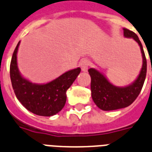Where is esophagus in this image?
Listing matches in <instances>:
<instances>
[{"label":"esophagus","mask_w":152,"mask_h":152,"mask_svg":"<svg viewBox=\"0 0 152 152\" xmlns=\"http://www.w3.org/2000/svg\"><path fill=\"white\" fill-rule=\"evenodd\" d=\"M90 65V62L88 60V59H86V58H83V59H82L80 62V68H81V69H82L83 72H86V71H87Z\"/></svg>","instance_id":"34e87169"}]
</instances>
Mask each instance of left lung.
I'll return each mask as SVG.
<instances>
[{
  "instance_id": "left-lung-1",
  "label": "left lung",
  "mask_w": 152,
  "mask_h": 152,
  "mask_svg": "<svg viewBox=\"0 0 152 152\" xmlns=\"http://www.w3.org/2000/svg\"><path fill=\"white\" fill-rule=\"evenodd\" d=\"M124 35L127 38H133L140 45L143 66L138 77L133 84L126 87H117L110 83L105 76L94 69L88 70L91 77V95L96 105L103 110H113L127 107L138 96L145 83L147 72V60L145 52L137 35L134 31L124 28Z\"/></svg>"
}]
</instances>
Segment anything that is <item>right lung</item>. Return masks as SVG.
<instances>
[{
  "label": "right lung",
  "mask_w": 152,
  "mask_h": 152,
  "mask_svg": "<svg viewBox=\"0 0 152 152\" xmlns=\"http://www.w3.org/2000/svg\"><path fill=\"white\" fill-rule=\"evenodd\" d=\"M20 42L14 51L10 65V76L16 97L28 110L36 115L50 117L63 108L66 90L80 74V68L65 72L52 82L43 85L33 84L20 75L17 66V52Z\"/></svg>",
  "instance_id": "add662e5"
}]
</instances>
